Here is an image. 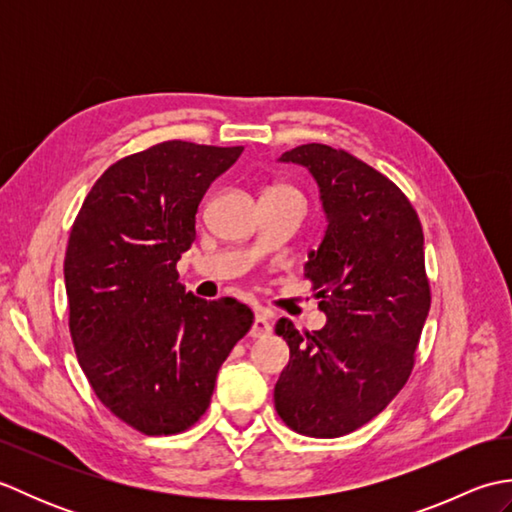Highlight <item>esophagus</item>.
Segmentation results:
<instances>
[{"label":"esophagus","instance_id":"obj_1","mask_svg":"<svg viewBox=\"0 0 512 512\" xmlns=\"http://www.w3.org/2000/svg\"><path fill=\"white\" fill-rule=\"evenodd\" d=\"M270 330H273V325H270L266 314L257 312L253 319V325H250V336H253V339H262V336L270 334Z\"/></svg>","mask_w":512,"mask_h":512}]
</instances>
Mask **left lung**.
Here are the masks:
<instances>
[{
  "label": "left lung",
  "mask_w": 512,
  "mask_h": 512,
  "mask_svg": "<svg viewBox=\"0 0 512 512\" xmlns=\"http://www.w3.org/2000/svg\"><path fill=\"white\" fill-rule=\"evenodd\" d=\"M279 160L319 184L328 228L303 270L328 323L301 334L277 321L290 361L275 409L301 436L339 438L378 416L411 374L431 306L424 235L407 195L345 149L310 143Z\"/></svg>",
  "instance_id": "obj_1"
}]
</instances>
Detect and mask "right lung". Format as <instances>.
<instances>
[{"mask_svg": "<svg viewBox=\"0 0 512 512\" xmlns=\"http://www.w3.org/2000/svg\"><path fill=\"white\" fill-rule=\"evenodd\" d=\"M244 147L167 140L114 162L72 224L63 277L76 358L94 394L145 436L202 418L253 312L184 290L176 264L195 213Z\"/></svg>", "mask_w": 512, "mask_h": 512, "instance_id": "add662e5", "label": "right lung"}]
</instances>
